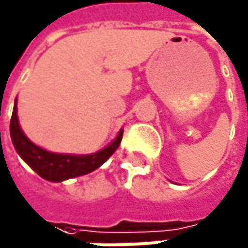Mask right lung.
Wrapping results in <instances>:
<instances>
[{"label": "right lung", "mask_w": 248, "mask_h": 248, "mask_svg": "<svg viewBox=\"0 0 248 248\" xmlns=\"http://www.w3.org/2000/svg\"><path fill=\"white\" fill-rule=\"evenodd\" d=\"M10 135L16 151L23 160L44 179L51 182H62L70 178L82 176L98 169L103 163L108 160V157L120 145L123 131L119 132L116 140L106 148L93 154H60L51 153L38 145H35L22 131L17 119V101H14V108L10 122Z\"/></svg>", "instance_id": "1"}]
</instances>
